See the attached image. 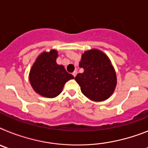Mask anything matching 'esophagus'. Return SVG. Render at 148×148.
<instances>
[{
    "mask_svg": "<svg viewBox=\"0 0 148 148\" xmlns=\"http://www.w3.org/2000/svg\"><path fill=\"white\" fill-rule=\"evenodd\" d=\"M76 75H77V71H74V72H73V76L75 77V76H76Z\"/></svg>",
    "mask_w": 148,
    "mask_h": 148,
    "instance_id": "1",
    "label": "esophagus"
}]
</instances>
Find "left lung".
<instances>
[{"label":"left lung","instance_id":"left-lung-1","mask_svg":"<svg viewBox=\"0 0 148 148\" xmlns=\"http://www.w3.org/2000/svg\"><path fill=\"white\" fill-rule=\"evenodd\" d=\"M79 66L84 69L75 79L82 92L94 101H102L110 96L116 88V74L109 58L99 49H90L82 56Z\"/></svg>","mask_w":148,"mask_h":148}]
</instances>
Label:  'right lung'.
I'll return each mask as SVG.
<instances>
[{
    "instance_id": "obj_1",
    "label": "right lung",
    "mask_w": 148,
    "mask_h": 148,
    "mask_svg": "<svg viewBox=\"0 0 148 148\" xmlns=\"http://www.w3.org/2000/svg\"><path fill=\"white\" fill-rule=\"evenodd\" d=\"M58 52L52 49L38 56L29 72V82L35 92L47 98L58 96L65 83L74 76L56 63Z\"/></svg>"
}]
</instances>
